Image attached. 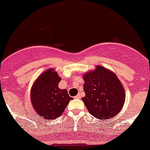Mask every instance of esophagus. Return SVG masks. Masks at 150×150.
<instances>
[{
  "instance_id": "obj_1",
  "label": "esophagus",
  "mask_w": 150,
  "mask_h": 150,
  "mask_svg": "<svg viewBox=\"0 0 150 150\" xmlns=\"http://www.w3.org/2000/svg\"><path fill=\"white\" fill-rule=\"evenodd\" d=\"M80 98H81V97H80V95H77L76 96L74 97V98H76V99H79Z\"/></svg>"
}]
</instances>
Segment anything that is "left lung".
<instances>
[{"instance_id":"8db88e82","label":"left lung","mask_w":150,"mask_h":150,"mask_svg":"<svg viewBox=\"0 0 150 150\" xmlns=\"http://www.w3.org/2000/svg\"><path fill=\"white\" fill-rule=\"evenodd\" d=\"M86 96L82 100L91 116L109 120L120 112L125 99V89L114 73L97 66L83 76Z\"/></svg>"}]
</instances>
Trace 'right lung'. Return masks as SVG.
I'll return each instance as SVG.
<instances>
[{
	"label": "right lung",
	"mask_w": 150,
	"mask_h": 150,
	"mask_svg": "<svg viewBox=\"0 0 150 150\" xmlns=\"http://www.w3.org/2000/svg\"><path fill=\"white\" fill-rule=\"evenodd\" d=\"M52 71L49 69L41 74L30 91L31 103L35 111L39 116L48 120L59 117L73 99L67 90L59 88L61 78L58 73Z\"/></svg>",
	"instance_id": "1"
}]
</instances>
